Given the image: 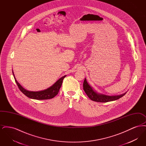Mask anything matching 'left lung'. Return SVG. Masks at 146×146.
<instances>
[{"instance_id": "1", "label": "left lung", "mask_w": 146, "mask_h": 146, "mask_svg": "<svg viewBox=\"0 0 146 146\" xmlns=\"http://www.w3.org/2000/svg\"><path fill=\"white\" fill-rule=\"evenodd\" d=\"M83 89L87 96L89 98H90L92 101L98 102H107L113 101H115L119 98L124 96L127 92H126L123 94L114 96H110L99 93L95 90H94L92 88V87H91L88 84L86 78H85L84 81Z\"/></svg>"}]
</instances>
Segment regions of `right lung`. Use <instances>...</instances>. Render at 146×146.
<instances>
[{"instance_id": "right-lung-1", "label": "right lung", "mask_w": 146, "mask_h": 146, "mask_svg": "<svg viewBox=\"0 0 146 146\" xmlns=\"http://www.w3.org/2000/svg\"><path fill=\"white\" fill-rule=\"evenodd\" d=\"M13 74L15 82L17 84L19 89L23 94H25L26 96H27L30 98L35 99V100H39L51 99L56 96L58 93L59 90L62 85L64 78L66 76H64L62 77H61L52 86H51L50 87H49V88L45 90L39 91H31L27 90L25 88H23L20 85V84L17 81L14 75L13 70Z\"/></svg>"}]
</instances>
